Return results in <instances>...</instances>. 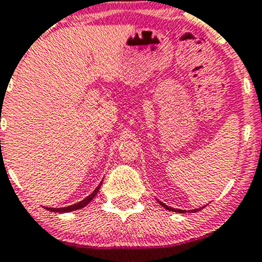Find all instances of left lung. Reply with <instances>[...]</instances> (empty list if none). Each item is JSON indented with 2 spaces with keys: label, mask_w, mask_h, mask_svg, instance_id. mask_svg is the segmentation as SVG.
I'll list each match as a JSON object with an SVG mask.
<instances>
[{
  "label": "left lung",
  "mask_w": 262,
  "mask_h": 262,
  "mask_svg": "<svg viewBox=\"0 0 262 262\" xmlns=\"http://www.w3.org/2000/svg\"><path fill=\"white\" fill-rule=\"evenodd\" d=\"M159 203H161L162 206H163L164 208H166V210H168V211H173V212H180V213H184V212L186 211H183V210H176V208H172V207H169V206H167V205H164V203H162L161 201H158ZM203 207H206V206H203ZM203 207H201V208H196V210H191L189 212H197V211H200V210H202Z\"/></svg>",
  "instance_id": "8db88e82"
}]
</instances>
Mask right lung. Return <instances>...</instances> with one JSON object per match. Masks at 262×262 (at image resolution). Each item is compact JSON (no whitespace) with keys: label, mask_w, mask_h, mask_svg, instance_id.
Masks as SVG:
<instances>
[{"label":"right lung","mask_w":262,"mask_h":262,"mask_svg":"<svg viewBox=\"0 0 262 262\" xmlns=\"http://www.w3.org/2000/svg\"><path fill=\"white\" fill-rule=\"evenodd\" d=\"M99 188H100V184H99L98 187L94 189V192H93L92 194H89L86 198H84V200L80 201V202L75 203V205L73 206H68V207H62V208H50V207H46V210L48 211H52V212H59V213H62V212H70V211H75V210H80V208L85 207V206L88 205V203L90 202V201L93 200L96 196V193L99 192Z\"/></svg>","instance_id":"add662e5"}]
</instances>
